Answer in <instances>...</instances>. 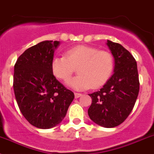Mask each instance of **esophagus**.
Listing matches in <instances>:
<instances>
[{
    "instance_id": "1",
    "label": "esophagus",
    "mask_w": 154,
    "mask_h": 154,
    "mask_svg": "<svg viewBox=\"0 0 154 154\" xmlns=\"http://www.w3.org/2000/svg\"><path fill=\"white\" fill-rule=\"evenodd\" d=\"M81 96H82L81 93H74V97H75V98H79V97H80Z\"/></svg>"
}]
</instances>
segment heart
<instances>
[{
  "label": "heart",
  "instance_id": "heart-1",
  "mask_svg": "<svg viewBox=\"0 0 154 154\" xmlns=\"http://www.w3.org/2000/svg\"><path fill=\"white\" fill-rule=\"evenodd\" d=\"M112 53L97 48L77 45L69 48L65 56L54 57L51 63V72L61 80H68L77 67L78 75L67 82L68 86L82 90L99 88L104 85L114 70Z\"/></svg>",
  "mask_w": 154,
  "mask_h": 154
}]
</instances>
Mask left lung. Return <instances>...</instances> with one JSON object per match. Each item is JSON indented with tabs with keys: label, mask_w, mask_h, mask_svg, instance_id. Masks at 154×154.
Wrapping results in <instances>:
<instances>
[{
	"label": "left lung",
	"mask_w": 154,
	"mask_h": 154,
	"mask_svg": "<svg viewBox=\"0 0 154 154\" xmlns=\"http://www.w3.org/2000/svg\"><path fill=\"white\" fill-rule=\"evenodd\" d=\"M115 58L114 74L100 90L89 94L92 104L88 115L93 122L114 128L124 122L133 109L140 88L134 57L122 45L107 40Z\"/></svg>",
	"instance_id": "1"
}]
</instances>
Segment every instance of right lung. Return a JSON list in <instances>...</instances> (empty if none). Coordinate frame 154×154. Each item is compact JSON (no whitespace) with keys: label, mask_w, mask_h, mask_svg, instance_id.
<instances>
[{"label":"right lung","mask_w":154,"mask_h":154,"mask_svg":"<svg viewBox=\"0 0 154 154\" xmlns=\"http://www.w3.org/2000/svg\"><path fill=\"white\" fill-rule=\"evenodd\" d=\"M58 41H44L26 50L14 65V90L23 116L32 125L48 129L59 124L74 98L51 72Z\"/></svg>","instance_id":"add662e5"}]
</instances>
